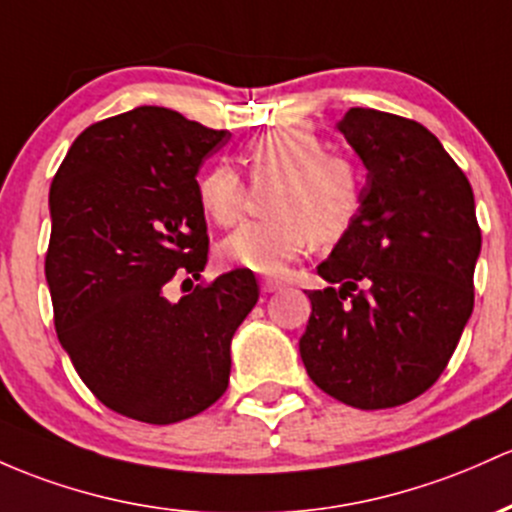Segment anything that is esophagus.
Returning a JSON list of instances; mask_svg holds the SVG:
<instances>
[{
	"label": "esophagus",
	"mask_w": 512,
	"mask_h": 512,
	"mask_svg": "<svg viewBox=\"0 0 512 512\" xmlns=\"http://www.w3.org/2000/svg\"><path fill=\"white\" fill-rule=\"evenodd\" d=\"M279 289H284V284L279 282V279H262V291H265V294H272V291Z\"/></svg>",
	"instance_id": "34e87169"
}]
</instances>
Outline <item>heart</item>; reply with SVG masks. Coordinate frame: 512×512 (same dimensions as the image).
Listing matches in <instances>:
<instances>
[{"label": "heart", "mask_w": 512, "mask_h": 512, "mask_svg": "<svg viewBox=\"0 0 512 512\" xmlns=\"http://www.w3.org/2000/svg\"><path fill=\"white\" fill-rule=\"evenodd\" d=\"M252 187H277L269 196L272 221L245 223L218 245L223 265L255 274H282L313 240L333 245L350 233L362 211L364 187L347 157L330 155L308 126H282L252 140L245 150ZM199 206L216 226H233L250 206V187L230 165L201 174Z\"/></svg>", "instance_id": "heart-1"}]
</instances>
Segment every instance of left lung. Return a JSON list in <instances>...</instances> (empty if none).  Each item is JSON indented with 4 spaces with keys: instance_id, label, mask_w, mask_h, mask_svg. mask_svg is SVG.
Returning <instances> with one entry per match:
<instances>
[{
    "instance_id": "1",
    "label": "left lung",
    "mask_w": 512,
    "mask_h": 512,
    "mask_svg": "<svg viewBox=\"0 0 512 512\" xmlns=\"http://www.w3.org/2000/svg\"><path fill=\"white\" fill-rule=\"evenodd\" d=\"M338 131L367 184L357 223L318 265L330 286L308 291L299 352L313 384L347 406H403L440 379L474 311V192L418 121L350 109Z\"/></svg>"
}]
</instances>
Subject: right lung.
I'll return each instance as SVG.
<instances>
[{
	"label": "right lung",
	"mask_w": 512,
	"mask_h": 512,
	"mask_svg": "<svg viewBox=\"0 0 512 512\" xmlns=\"http://www.w3.org/2000/svg\"><path fill=\"white\" fill-rule=\"evenodd\" d=\"M228 140L172 109L138 106L84 128L50 184L55 333L87 389L140 423H179L223 396L230 340L260 299L247 269L177 303L162 294L177 272H204L196 174Z\"/></svg>",
	"instance_id": "add662e5"
}]
</instances>
